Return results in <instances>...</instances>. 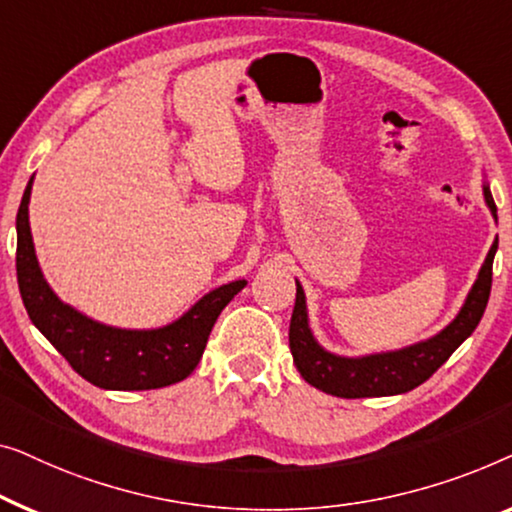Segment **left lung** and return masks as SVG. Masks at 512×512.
Returning a JSON list of instances; mask_svg holds the SVG:
<instances>
[{
  "label": "left lung",
  "instance_id": "obj_1",
  "mask_svg": "<svg viewBox=\"0 0 512 512\" xmlns=\"http://www.w3.org/2000/svg\"><path fill=\"white\" fill-rule=\"evenodd\" d=\"M485 201L496 218V204L492 192L485 185ZM499 248V239L489 248L485 264L478 273L469 297L455 320L429 341L415 343L410 348L397 352L369 357H338L320 348L311 329H308L306 297L297 283V301L290 320V350L301 378L308 385L341 399H364V397H392L415 390L424 380H429L448 357L473 334L485 313L489 292H492V262Z\"/></svg>",
  "mask_w": 512,
  "mask_h": 512
}]
</instances>
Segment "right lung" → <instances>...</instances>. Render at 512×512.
<instances>
[{
  "instance_id": "right-lung-1",
  "label": "right lung",
  "mask_w": 512,
  "mask_h": 512,
  "mask_svg": "<svg viewBox=\"0 0 512 512\" xmlns=\"http://www.w3.org/2000/svg\"><path fill=\"white\" fill-rule=\"evenodd\" d=\"M32 178L16 215L18 287L27 315L78 376L102 390H157L181 383L204 355L208 334L229 301L246 287L234 280L201 297L183 318L167 327L136 331L99 325L62 304L39 269L30 232Z\"/></svg>"
}]
</instances>
